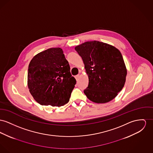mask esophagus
I'll use <instances>...</instances> for the list:
<instances>
[{"label": "esophagus", "mask_w": 153, "mask_h": 153, "mask_svg": "<svg viewBox=\"0 0 153 153\" xmlns=\"http://www.w3.org/2000/svg\"><path fill=\"white\" fill-rule=\"evenodd\" d=\"M79 77V75H76V76H75V79H76V81L78 79Z\"/></svg>", "instance_id": "obj_1"}]
</instances>
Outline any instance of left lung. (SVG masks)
<instances>
[{"label":"left lung","instance_id":"1","mask_svg":"<svg viewBox=\"0 0 153 153\" xmlns=\"http://www.w3.org/2000/svg\"><path fill=\"white\" fill-rule=\"evenodd\" d=\"M89 77L84 90L86 97L96 103L110 102L123 88L127 74L122 54L110 45L86 42L75 47Z\"/></svg>","mask_w":153,"mask_h":153}]
</instances>
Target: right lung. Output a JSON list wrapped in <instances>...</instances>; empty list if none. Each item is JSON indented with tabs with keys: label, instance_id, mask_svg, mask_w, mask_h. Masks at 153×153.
Segmentation results:
<instances>
[{
	"label": "right lung",
	"instance_id": "1",
	"mask_svg": "<svg viewBox=\"0 0 153 153\" xmlns=\"http://www.w3.org/2000/svg\"><path fill=\"white\" fill-rule=\"evenodd\" d=\"M75 84L68 62L60 48L42 51L30 62L28 86L33 99L41 105L65 104Z\"/></svg>",
	"mask_w": 153,
	"mask_h": 153
}]
</instances>
